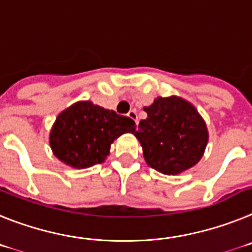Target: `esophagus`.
<instances>
[{
    "mask_svg": "<svg viewBox=\"0 0 252 252\" xmlns=\"http://www.w3.org/2000/svg\"><path fill=\"white\" fill-rule=\"evenodd\" d=\"M126 115H128V117L130 118V119L134 120L135 124L138 123V115H137V111H135V110H130L128 114H126Z\"/></svg>",
    "mask_w": 252,
    "mask_h": 252,
    "instance_id": "34e87169",
    "label": "esophagus"
}]
</instances>
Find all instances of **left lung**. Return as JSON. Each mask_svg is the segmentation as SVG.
I'll return each mask as SVG.
<instances>
[{
	"instance_id": "8db88e82",
	"label": "left lung",
	"mask_w": 252,
	"mask_h": 252,
	"mask_svg": "<svg viewBox=\"0 0 252 252\" xmlns=\"http://www.w3.org/2000/svg\"><path fill=\"white\" fill-rule=\"evenodd\" d=\"M144 111L147 118L139 122L134 135L151 167L175 175L202 158L208 142L207 126L191 104L176 96L158 97Z\"/></svg>"
}]
</instances>
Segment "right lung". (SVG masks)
<instances>
[{
	"mask_svg": "<svg viewBox=\"0 0 252 252\" xmlns=\"http://www.w3.org/2000/svg\"><path fill=\"white\" fill-rule=\"evenodd\" d=\"M128 132H135L133 119L81 101L58 115L50 132V147L62 162L86 168L104 162L114 139Z\"/></svg>",
	"mask_w": 252,
	"mask_h": 252,
	"instance_id": "obj_1",
	"label": "right lung"
}]
</instances>
